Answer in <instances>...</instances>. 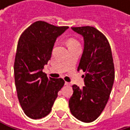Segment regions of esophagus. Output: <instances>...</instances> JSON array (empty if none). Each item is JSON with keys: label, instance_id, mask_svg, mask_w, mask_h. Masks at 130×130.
I'll use <instances>...</instances> for the list:
<instances>
[{"label": "esophagus", "instance_id": "obj_1", "mask_svg": "<svg viewBox=\"0 0 130 130\" xmlns=\"http://www.w3.org/2000/svg\"><path fill=\"white\" fill-rule=\"evenodd\" d=\"M65 84L66 85V86H68V85H70V83H68V82H66V81H65Z\"/></svg>", "mask_w": 130, "mask_h": 130}]
</instances>
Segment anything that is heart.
I'll return each instance as SVG.
<instances>
[{"instance_id": "1", "label": "heart", "mask_w": 130, "mask_h": 130, "mask_svg": "<svg viewBox=\"0 0 130 130\" xmlns=\"http://www.w3.org/2000/svg\"><path fill=\"white\" fill-rule=\"evenodd\" d=\"M75 44H79L78 41L77 40H75L74 38H69L68 40V45L71 46V45H75Z\"/></svg>"}]
</instances>
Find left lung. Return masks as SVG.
Here are the masks:
<instances>
[{
	"label": "left lung",
	"instance_id": "left-lung-1",
	"mask_svg": "<svg viewBox=\"0 0 130 130\" xmlns=\"http://www.w3.org/2000/svg\"><path fill=\"white\" fill-rule=\"evenodd\" d=\"M84 39V50L77 71L83 75L85 87L73 85L69 99L71 113L77 120L90 123L104 110L110 97L115 80V65L111 49L106 37L92 26L72 27Z\"/></svg>",
	"mask_w": 130,
	"mask_h": 130
}]
</instances>
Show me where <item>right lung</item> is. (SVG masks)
I'll return each instance as SVG.
<instances>
[{
	"label": "right lung",
	"mask_w": 130,
	"mask_h": 130,
	"mask_svg": "<svg viewBox=\"0 0 130 130\" xmlns=\"http://www.w3.org/2000/svg\"><path fill=\"white\" fill-rule=\"evenodd\" d=\"M68 26L37 21L21 35L14 62L17 96L24 113L31 119L48 115L65 84L62 78L47 77L43 68L51 58L56 38Z\"/></svg>",
	"instance_id": "right-lung-1"
}]
</instances>
